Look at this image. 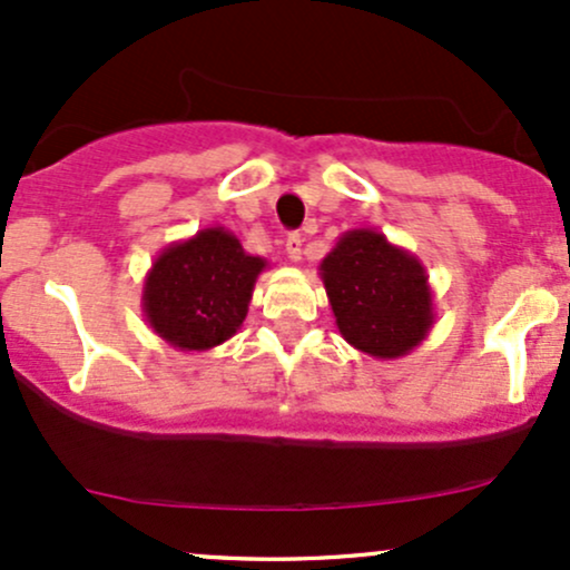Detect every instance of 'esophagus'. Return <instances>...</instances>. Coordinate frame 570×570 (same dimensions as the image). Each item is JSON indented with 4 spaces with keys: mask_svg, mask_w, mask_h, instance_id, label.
<instances>
[{
    "mask_svg": "<svg viewBox=\"0 0 570 570\" xmlns=\"http://www.w3.org/2000/svg\"><path fill=\"white\" fill-rule=\"evenodd\" d=\"M286 257H289L292 263H299V259H303V235L299 233H292L289 238H286Z\"/></svg>",
    "mask_w": 570,
    "mask_h": 570,
    "instance_id": "esophagus-1",
    "label": "esophagus"
}]
</instances>
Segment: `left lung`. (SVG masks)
<instances>
[{
    "mask_svg": "<svg viewBox=\"0 0 570 570\" xmlns=\"http://www.w3.org/2000/svg\"><path fill=\"white\" fill-rule=\"evenodd\" d=\"M318 276L340 335L356 351L375 358L407 356L434 326L426 267L383 233L358 227L340 235Z\"/></svg>",
    "mask_w": 570,
    "mask_h": 570,
    "instance_id": "8db88e82",
    "label": "left lung"
}]
</instances>
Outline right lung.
<instances>
[{"mask_svg": "<svg viewBox=\"0 0 570 570\" xmlns=\"http://www.w3.org/2000/svg\"><path fill=\"white\" fill-rule=\"evenodd\" d=\"M265 267L230 230L206 227L158 254L144 278V318L174 348H217L244 324Z\"/></svg>", "mask_w": 570, "mask_h": 570, "instance_id": "add662e5", "label": "right lung"}]
</instances>
